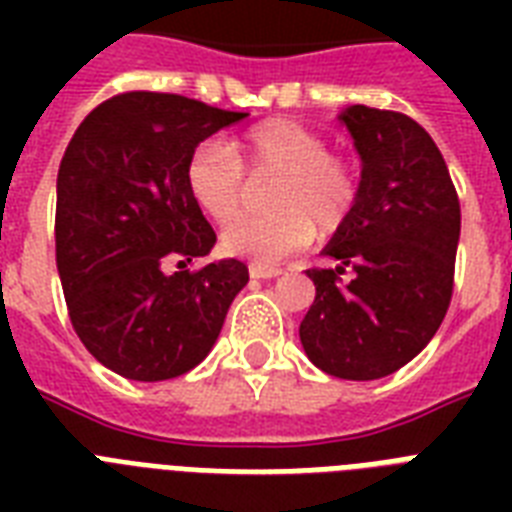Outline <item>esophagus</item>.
Listing matches in <instances>:
<instances>
[{
	"mask_svg": "<svg viewBox=\"0 0 512 512\" xmlns=\"http://www.w3.org/2000/svg\"><path fill=\"white\" fill-rule=\"evenodd\" d=\"M249 276L252 279H276V276H281V268L268 263H249Z\"/></svg>",
	"mask_w": 512,
	"mask_h": 512,
	"instance_id": "34e87169",
	"label": "esophagus"
}]
</instances>
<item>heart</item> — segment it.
I'll return each mask as SVG.
<instances>
[{
  "mask_svg": "<svg viewBox=\"0 0 512 512\" xmlns=\"http://www.w3.org/2000/svg\"><path fill=\"white\" fill-rule=\"evenodd\" d=\"M276 177L265 204L271 215L231 225L220 236L228 255L273 263L303 249L313 231L332 236L356 212L361 170L350 156L329 151V140L292 119H268L233 140L231 151L204 143L185 167V185L196 207L215 223L228 225L244 212L249 183Z\"/></svg>",
  "mask_w": 512,
  "mask_h": 512,
  "instance_id": "obj_1",
  "label": "heart"
}]
</instances>
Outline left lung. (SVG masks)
Here are the masks:
<instances>
[{"instance_id":"left-lung-1","label":"left lung","mask_w":512,"mask_h":512,"mask_svg":"<svg viewBox=\"0 0 512 512\" xmlns=\"http://www.w3.org/2000/svg\"><path fill=\"white\" fill-rule=\"evenodd\" d=\"M340 122L361 156V199L311 268L316 300L300 342L321 372L380 380L420 353L454 289L460 199L438 146L398 111L350 106ZM351 279L341 281V273Z\"/></svg>"}]
</instances>
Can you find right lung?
Here are the masks:
<instances>
[{"instance_id":"right-lung-1","label":"right lung","mask_w":512,"mask_h":512,"mask_svg":"<svg viewBox=\"0 0 512 512\" xmlns=\"http://www.w3.org/2000/svg\"><path fill=\"white\" fill-rule=\"evenodd\" d=\"M244 116L172 92H122L90 111L63 154L55 260L68 316L84 348L127 380L201 364L249 281L233 257L188 268L217 236L185 185L201 140Z\"/></svg>"}]
</instances>
